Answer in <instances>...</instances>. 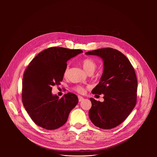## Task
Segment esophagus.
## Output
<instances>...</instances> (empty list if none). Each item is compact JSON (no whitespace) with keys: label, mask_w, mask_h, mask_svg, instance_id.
<instances>
[{"label":"esophagus","mask_w":157,"mask_h":157,"mask_svg":"<svg viewBox=\"0 0 157 157\" xmlns=\"http://www.w3.org/2000/svg\"><path fill=\"white\" fill-rule=\"evenodd\" d=\"M78 101L80 102L82 101H83L84 100V98L80 95H78Z\"/></svg>","instance_id":"esophagus-1"}]
</instances>
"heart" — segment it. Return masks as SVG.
Wrapping results in <instances>:
<instances>
[{
	"instance_id": "heart-1",
	"label": "heart",
	"mask_w": 157,
	"mask_h": 157,
	"mask_svg": "<svg viewBox=\"0 0 157 157\" xmlns=\"http://www.w3.org/2000/svg\"><path fill=\"white\" fill-rule=\"evenodd\" d=\"M82 64L85 71L88 74H93L97 67L95 61L90 58H86L84 60H83V61L82 62ZM68 74H69V67H65L63 72V77L65 78H67ZM73 89L74 90H75L76 92L80 94H83L85 92V88L83 87L82 86L77 85L74 86Z\"/></svg>"
}]
</instances>
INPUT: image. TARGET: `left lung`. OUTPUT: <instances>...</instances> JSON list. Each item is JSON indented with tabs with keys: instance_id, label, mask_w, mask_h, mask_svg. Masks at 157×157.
<instances>
[{
	"instance_id": "8db88e82",
	"label": "left lung",
	"mask_w": 157,
	"mask_h": 157,
	"mask_svg": "<svg viewBox=\"0 0 157 157\" xmlns=\"http://www.w3.org/2000/svg\"><path fill=\"white\" fill-rule=\"evenodd\" d=\"M87 55L102 58L104 71L93 94H104V101L90 98V120L97 127L110 129L123 122L136 103L138 82L134 68L120 51L111 48L88 51Z\"/></svg>"
}]
</instances>
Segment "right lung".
I'll list each match as a JSON object with an SVG mask.
<instances>
[{"mask_svg":"<svg viewBox=\"0 0 157 157\" xmlns=\"http://www.w3.org/2000/svg\"><path fill=\"white\" fill-rule=\"evenodd\" d=\"M81 52L80 49L51 47L37 54L26 68L23 77V105L37 126L54 130L67 121L71 111L78 103V97L68 92L59 98L52 94V86L63 80L67 60Z\"/></svg>","mask_w":157,"mask_h":157,"instance_id":"add662e5","label":"right lung"}]
</instances>
